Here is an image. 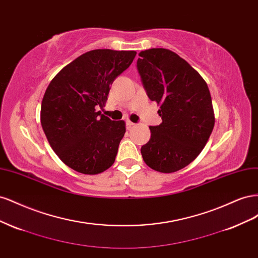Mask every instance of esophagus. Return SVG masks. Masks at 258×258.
<instances>
[{
	"label": "esophagus",
	"instance_id": "1",
	"mask_svg": "<svg viewBox=\"0 0 258 258\" xmlns=\"http://www.w3.org/2000/svg\"><path fill=\"white\" fill-rule=\"evenodd\" d=\"M126 123H127V127H128V128H131V127L135 126V122H132V121H130V120H127Z\"/></svg>",
	"mask_w": 258,
	"mask_h": 258
}]
</instances>
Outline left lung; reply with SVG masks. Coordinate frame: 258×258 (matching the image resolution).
Segmentation results:
<instances>
[{
    "label": "left lung",
    "mask_w": 258,
    "mask_h": 258,
    "mask_svg": "<svg viewBox=\"0 0 258 258\" xmlns=\"http://www.w3.org/2000/svg\"><path fill=\"white\" fill-rule=\"evenodd\" d=\"M137 67L162 119L159 126L150 127V141L141 147L143 160L158 172H175L198 157L212 134L215 117L208 85L169 49L141 51Z\"/></svg>",
    "instance_id": "8db88e82"
}]
</instances>
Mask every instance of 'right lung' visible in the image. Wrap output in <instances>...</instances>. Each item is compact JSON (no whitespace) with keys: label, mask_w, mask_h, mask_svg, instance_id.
I'll use <instances>...</instances> for the list:
<instances>
[{"label":"right lung","mask_w":258,"mask_h":258,"mask_svg":"<svg viewBox=\"0 0 258 258\" xmlns=\"http://www.w3.org/2000/svg\"><path fill=\"white\" fill-rule=\"evenodd\" d=\"M135 50H90L53 77L45 91L41 123L45 136L68 167L83 174L110 168L126 132L123 120L97 111L107 100L114 80L132 63Z\"/></svg>","instance_id":"1"}]
</instances>
